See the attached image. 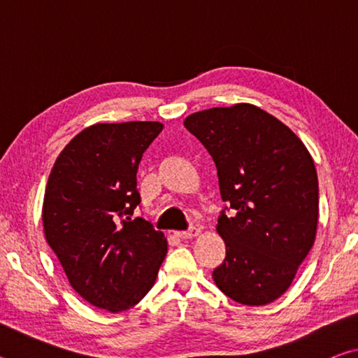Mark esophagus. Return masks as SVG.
Returning <instances> with one entry per match:
<instances>
[{
	"instance_id": "obj_1",
	"label": "esophagus",
	"mask_w": 358,
	"mask_h": 358,
	"mask_svg": "<svg viewBox=\"0 0 358 358\" xmlns=\"http://www.w3.org/2000/svg\"><path fill=\"white\" fill-rule=\"evenodd\" d=\"M177 235L180 238L183 240H189V238H196L201 235V229L199 227H191L189 230H185V232H177Z\"/></svg>"
}]
</instances>
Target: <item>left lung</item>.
Masks as SVG:
<instances>
[{
	"instance_id": "1",
	"label": "left lung",
	"mask_w": 358,
	"mask_h": 358,
	"mask_svg": "<svg viewBox=\"0 0 358 358\" xmlns=\"http://www.w3.org/2000/svg\"><path fill=\"white\" fill-rule=\"evenodd\" d=\"M185 128L213 157L224 208L216 230L226 259L213 280L248 306L275 301L314 245L319 183L314 161L286 124L252 104L213 107Z\"/></svg>"
}]
</instances>
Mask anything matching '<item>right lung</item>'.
<instances>
[{"mask_svg":"<svg viewBox=\"0 0 358 358\" xmlns=\"http://www.w3.org/2000/svg\"><path fill=\"white\" fill-rule=\"evenodd\" d=\"M162 128L157 121L90 126L66 145L48 177L45 240L72 289L101 310L137 305L167 254L164 234L131 217L141 203L138 164Z\"/></svg>","mask_w":358,"mask_h":358,"instance_id":"add662e5","label":"right lung"}]
</instances>
